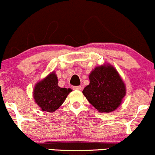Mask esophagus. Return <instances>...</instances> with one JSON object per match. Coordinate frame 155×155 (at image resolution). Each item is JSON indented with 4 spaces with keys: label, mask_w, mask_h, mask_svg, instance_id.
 <instances>
[{
    "label": "esophagus",
    "mask_w": 155,
    "mask_h": 155,
    "mask_svg": "<svg viewBox=\"0 0 155 155\" xmlns=\"http://www.w3.org/2000/svg\"><path fill=\"white\" fill-rule=\"evenodd\" d=\"M72 88H73L74 90H81V85H78V86H73L72 87Z\"/></svg>",
    "instance_id": "1"
}]
</instances>
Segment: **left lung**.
Segmentation results:
<instances>
[{
    "instance_id": "left-lung-1",
    "label": "left lung",
    "mask_w": 155,
    "mask_h": 155,
    "mask_svg": "<svg viewBox=\"0 0 155 155\" xmlns=\"http://www.w3.org/2000/svg\"><path fill=\"white\" fill-rule=\"evenodd\" d=\"M90 83L83 94L88 101L100 112L115 110L121 104L126 94L124 82L112 65L96 67L89 74Z\"/></svg>"
}]
</instances>
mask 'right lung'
I'll return each instance as SVG.
<instances>
[{
    "label": "right lung",
    "instance_id": "1",
    "mask_svg": "<svg viewBox=\"0 0 155 155\" xmlns=\"http://www.w3.org/2000/svg\"><path fill=\"white\" fill-rule=\"evenodd\" d=\"M71 91L70 88H60L58 85L57 76L52 72L36 83L33 98L42 111L53 112L59 108Z\"/></svg>",
    "mask_w": 155,
    "mask_h": 155
}]
</instances>
